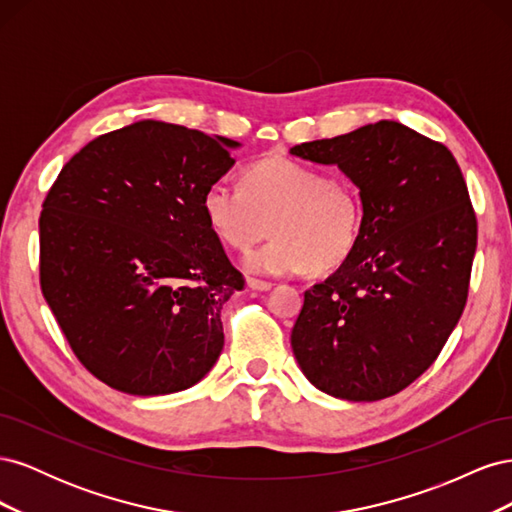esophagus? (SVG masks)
<instances>
[{
    "label": "esophagus",
    "mask_w": 512,
    "mask_h": 512,
    "mask_svg": "<svg viewBox=\"0 0 512 512\" xmlns=\"http://www.w3.org/2000/svg\"><path fill=\"white\" fill-rule=\"evenodd\" d=\"M247 286H250L252 290H258V292H267V290H271L273 284L262 282V280H254V277H250V280H247Z\"/></svg>",
    "instance_id": "34e87169"
}]
</instances>
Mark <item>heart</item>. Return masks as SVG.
<instances>
[{
    "label": "heart",
    "instance_id": "obj_1",
    "mask_svg": "<svg viewBox=\"0 0 512 512\" xmlns=\"http://www.w3.org/2000/svg\"><path fill=\"white\" fill-rule=\"evenodd\" d=\"M203 213L215 235L241 252L271 224L275 237L243 258L247 271L271 277L339 265L361 228L359 194L346 179L280 156L247 166L243 188L213 181L203 194Z\"/></svg>",
    "mask_w": 512,
    "mask_h": 512
}]
</instances>
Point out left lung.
<instances>
[{
	"instance_id": "8db88e82",
	"label": "left lung",
	"mask_w": 512,
	"mask_h": 512,
	"mask_svg": "<svg viewBox=\"0 0 512 512\" xmlns=\"http://www.w3.org/2000/svg\"><path fill=\"white\" fill-rule=\"evenodd\" d=\"M290 153L335 164L363 205L348 258L305 290L294 359L337 399L391 397L438 359L466 307L476 215L461 168L442 143L386 119Z\"/></svg>"
}]
</instances>
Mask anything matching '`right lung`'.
Listing matches in <instances>:
<instances>
[{
    "mask_svg": "<svg viewBox=\"0 0 512 512\" xmlns=\"http://www.w3.org/2000/svg\"><path fill=\"white\" fill-rule=\"evenodd\" d=\"M224 136L143 119L61 168L40 215V286L72 352L128 395L185 391L224 348L243 275L203 213L235 164Z\"/></svg>",
    "mask_w": 512,
    "mask_h": 512,
    "instance_id": "add662e5",
    "label": "right lung"
}]
</instances>
